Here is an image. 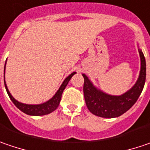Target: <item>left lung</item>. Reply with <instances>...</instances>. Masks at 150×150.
<instances>
[{
    "mask_svg": "<svg viewBox=\"0 0 150 150\" xmlns=\"http://www.w3.org/2000/svg\"><path fill=\"white\" fill-rule=\"evenodd\" d=\"M141 61L139 76L134 86L127 92L120 95H110L98 89L85 74L84 98L87 109L93 115L103 118H115L126 113L135 103L142 93L146 79L145 57L142 50L138 48Z\"/></svg>",
    "mask_w": 150,
    "mask_h": 150,
    "instance_id": "obj_1",
    "label": "left lung"
}]
</instances>
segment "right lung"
Here are the masks:
<instances>
[{
  "mask_svg": "<svg viewBox=\"0 0 150 150\" xmlns=\"http://www.w3.org/2000/svg\"><path fill=\"white\" fill-rule=\"evenodd\" d=\"M5 69H6V64H5L4 67V72ZM75 74H76V72H73V73H71L70 75H69L68 77L65 78V80L63 81V83L60 86V87H59V89L57 91V93H55V95L51 99H49L48 101L45 102L43 103H40V104H26V103H20V102H18V100H16L12 96V94L10 93V92H9V90L7 88V86H6V81H5V79L4 84L6 90V93L8 94L10 99L13 101V103L15 104V106L18 110H20L22 112L27 114V115H35V116H38V115H48L50 113L53 112L58 107L60 100H61V98H62V93L64 92V90L65 89V87H66V86L69 83V80L72 78V76L75 75Z\"/></svg>",
  "mask_w": 150,
  "mask_h": 150,
  "instance_id": "1",
  "label": "right lung"
}]
</instances>
